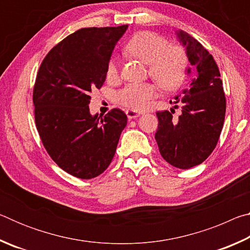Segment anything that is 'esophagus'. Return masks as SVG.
<instances>
[{
    "mask_svg": "<svg viewBox=\"0 0 250 250\" xmlns=\"http://www.w3.org/2000/svg\"><path fill=\"white\" fill-rule=\"evenodd\" d=\"M126 116H128L129 119H135V118H138L139 116H140V113L134 111V110H126Z\"/></svg>",
    "mask_w": 250,
    "mask_h": 250,
    "instance_id": "1",
    "label": "esophagus"
}]
</instances>
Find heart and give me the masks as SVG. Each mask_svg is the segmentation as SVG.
Wrapping results in <instances>:
<instances>
[{
  "instance_id": "obj_1",
  "label": "heart",
  "mask_w": 250,
  "mask_h": 250,
  "mask_svg": "<svg viewBox=\"0 0 250 250\" xmlns=\"http://www.w3.org/2000/svg\"><path fill=\"white\" fill-rule=\"evenodd\" d=\"M126 53L149 65V74L164 89H174L184 80L188 57L180 47H170L162 36L151 32H140L125 45ZM119 71L116 58L109 62L107 78L115 79ZM156 95V88L150 83H131L116 95L117 103L131 110L146 109Z\"/></svg>"
}]
</instances>
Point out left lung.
<instances>
[{
    "mask_svg": "<svg viewBox=\"0 0 250 250\" xmlns=\"http://www.w3.org/2000/svg\"><path fill=\"white\" fill-rule=\"evenodd\" d=\"M175 33L195 75L188 87L175 97L174 104L182 109L177 119H173L170 111L156 112L155 140L162 158L184 170L204 162L216 146L225 119L226 99L213 56L189 34ZM186 73L191 74L189 67Z\"/></svg>",
    "mask_w": 250,
    "mask_h": 250,
    "instance_id": "obj_1",
    "label": "left lung"
}]
</instances>
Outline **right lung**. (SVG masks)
<instances>
[{
    "label": "right lung",
    "mask_w": 250,
    "mask_h": 250,
    "mask_svg": "<svg viewBox=\"0 0 250 250\" xmlns=\"http://www.w3.org/2000/svg\"><path fill=\"white\" fill-rule=\"evenodd\" d=\"M126 28L78 29L49 50L36 76L33 103L41 140L54 162L78 179H94L109 167L126 125L122 110L92 116L88 105Z\"/></svg>",
    "instance_id": "1"
}]
</instances>
